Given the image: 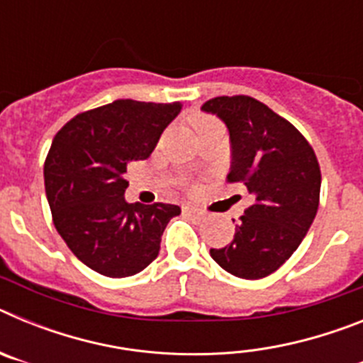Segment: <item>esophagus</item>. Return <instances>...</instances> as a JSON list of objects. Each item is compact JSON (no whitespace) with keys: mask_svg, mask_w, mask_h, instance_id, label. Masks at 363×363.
Listing matches in <instances>:
<instances>
[{"mask_svg":"<svg viewBox=\"0 0 363 363\" xmlns=\"http://www.w3.org/2000/svg\"><path fill=\"white\" fill-rule=\"evenodd\" d=\"M185 214H201V211L198 207H192V205H185L184 207Z\"/></svg>","mask_w":363,"mask_h":363,"instance_id":"1","label":"esophagus"}]
</instances>
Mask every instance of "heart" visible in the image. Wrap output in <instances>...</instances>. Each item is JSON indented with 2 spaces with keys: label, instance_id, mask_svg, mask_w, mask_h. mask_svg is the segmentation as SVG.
<instances>
[{
  "label": "heart",
  "instance_id": "heart-1",
  "mask_svg": "<svg viewBox=\"0 0 363 363\" xmlns=\"http://www.w3.org/2000/svg\"><path fill=\"white\" fill-rule=\"evenodd\" d=\"M209 121H214V120H211V118H205V116H200V118H196V120H194V127H201V125H205V123H209Z\"/></svg>",
  "mask_w": 363,
  "mask_h": 363
}]
</instances>
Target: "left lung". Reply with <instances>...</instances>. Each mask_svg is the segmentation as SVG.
<instances>
[{"label": "left lung", "instance_id": "obj_1", "mask_svg": "<svg viewBox=\"0 0 363 363\" xmlns=\"http://www.w3.org/2000/svg\"><path fill=\"white\" fill-rule=\"evenodd\" d=\"M227 125L229 184L255 198L234 238L211 256L233 277L259 280L289 259L313 223L322 174L313 147L293 123L251 96H218L201 105ZM234 221V220H233Z\"/></svg>", "mask_w": 363, "mask_h": 363}]
</instances>
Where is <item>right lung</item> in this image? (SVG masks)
I'll return each instance as SVG.
<instances>
[{
    "instance_id": "1",
    "label": "right lung",
    "mask_w": 363,
    "mask_h": 363,
    "mask_svg": "<svg viewBox=\"0 0 363 363\" xmlns=\"http://www.w3.org/2000/svg\"><path fill=\"white\" fill-rule=\"evenodd\" d=\"M182 104L116 99L67 121L45 160V192L56 230L74 256L108 278L142 272L156 259L171 203H127L125 172L147 160Z\"/></svg>"
}]
</instances>
